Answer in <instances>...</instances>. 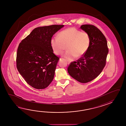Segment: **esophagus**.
I'll use <instances>...</instances> for the list:
<instances>
[{
    "mask_svg": "<svg viewBox=\"0 0 126 126\" xmlns=\"http://www.w3.org/2000/svg\"><path fill=\"white\" fill-rule=\"evenodd\" d=\"M67 64H70V62L69 61H67Z\"/></svg>",
    "mask_w": 126,
    "mask_h": 126,
    "instance_id": "34e87169",
    "label": "esophagus"
}]
</instances>
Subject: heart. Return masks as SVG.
<instances>
[{
    "label": "heart",
    "mask_w": 126,
    "mask_h": 126,
    "mask_svg": "<svg viewBox=\"0 0 126 126\" xmlns=\"http://www.w3.org/2000/svg\"><path fill=\"white\" fill-rule=\"evenodd\" d=\"M91 44V37L87 32H81L75 27H69L59 32L58 37L52 38L50 45L54 53L61 55L68 60L79 58L86 54Z\"/></svg>",
    "instance_id": "1"
}]
</instances>
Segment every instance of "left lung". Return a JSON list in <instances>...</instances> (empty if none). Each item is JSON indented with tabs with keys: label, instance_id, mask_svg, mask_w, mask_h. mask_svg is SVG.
Listing matches in <instances>:
<instances>
[{
	"label": "left lung",
	"instance_id": "8db88e82",
	"mask_svg": "<svg viewBox=\"0 0 126 126\" xmlns=\"http://www.w3.org/2000/svg\"><path fill=\"white\" fill-rule=\"evenodd\" d=\"M80 28L88 33L91 44L86 54L70 63L69 75L80 83H87L97 77L106 65L109 48L106 39L102 32L93 25L85 24Z\"/></svg>",
	"mask_w": 126,
	"mask_h": 126
}]
</instances>
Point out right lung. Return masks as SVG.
<instances>
[{"label":"right lung","mask_w":126,"mask_h":126,"mask_svg":"<svg viewBox=\"0 0 126 126\" xmlns=\"http://www.w3.org/2000/svg\"><path fill=\"white\" fill-rule=\"evenodd\" d=\"M63 25L39 27L19 44L16 68L29 85L37 89L48 87L53 80L59 58L53 53L50 40Z\"/></svg>","instance_id":"right-lung-1"}]
</instances>
